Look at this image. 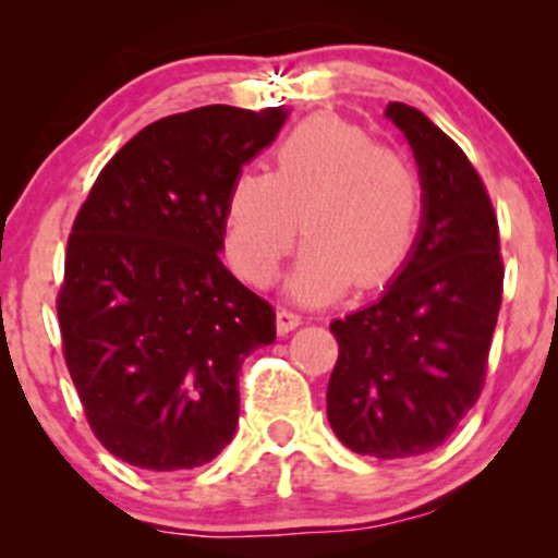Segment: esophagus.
<instances>
[{"label": "esophagus", "instance_id": "esophagus-1", "mask_svg": "<svg viewBox=\"0 0 558 558\" xmlns=\"http://www.w3.org/2000/svg\"><path fill=\"white\" fill-rule=\"evenodd\" d=\"M301 323H304V317H301L299 312L278 310V332H280V336H286V332L296 330Z\"/></svg>", "mask_w": 558, "mask_h": 558}]
</instances>
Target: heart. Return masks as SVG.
Returning a JSON list of instances; mask_svg holds the SVG:
<instances>
[{
    "label": "heart",
    "mask_w": 558,
    "mask_h": 558,
    "mask_svg": "<svg viewBox=\"0 0 558 558\" xmlns=\"http://www.w3.org/2000/svg\"><path fill=\"white\" fill-rule=\"evenodd\" d=\"M300 220L296 221L295 217ZM422 181L403 151L375 144L362 125L315 114L275 146L270 172H239L222 207V243L233 270L267 283L306 235L293 293L323 301L354 283L383 288L414 252Z\"/></svg>",
    "instance_id": "b5f03b06"
}]
</instances>
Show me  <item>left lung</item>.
I'll return each instance as SVG.
<instances>
[{"instance_id":"8db88e82","label":"left lung","mask_w":558,"mask_h":558,"mask_svg":"<svg viewBox=\"0 0 558 558\" xmlns=\"http://www.w3.org/2000/svg\"><path fill=\"white\" fill-rule=\"evenodd\" d=\"M386 114L420 165L422 226L380 301L330 323L328 420L351 451L407 459L444 446L480 399L504 262L490 196L457 141L401 101Z\"/></svg>"}]
</instances>
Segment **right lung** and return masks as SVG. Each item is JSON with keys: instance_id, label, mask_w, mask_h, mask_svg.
I'll return each instance as SVG.
<instances>
[{"instance_id": "add662e5", "label": "right lung", "mask_w": 558, "mask_h": 558, "mask_svg": "<svg viewBox=\"0 0 558 558\" xmlns=\"http://www.w3.org/2000/svg\"><path fill=\"white\" fill-rule=\"evenodd\" d=\"M286 114L209 105L157 120L75 215L57 293L62 354L120 462L194 470L233 438L241 364L275 341V310L222 265V207Z\"/></svg>"}]
</instances>
